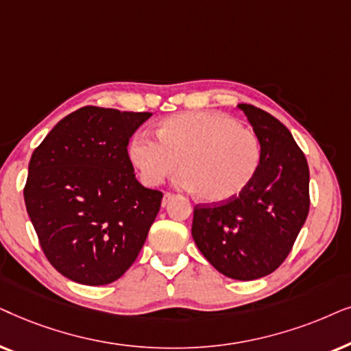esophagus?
<instances>
[{"label": "esophagus", "instance_id": "obj_1", "mask_svg": "<svg viewBox=\"0 0 351 351\" xmlns=\"http://www.w3.org/2000/svg\"><path fill=\"white\" fill-rule=\"evenodd\" d=\"M173 197H175V194H171V193H165V195H163V199H162V207H165V205L170 204Z\"/></svg>", "mask_w": 351, "mask_h": 351}]
</instances>
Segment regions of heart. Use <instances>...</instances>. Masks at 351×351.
I'll use <instances>...</instances> for the list:
<instances>
[{"mask_svg": "<svg viewBox=\"0 0 351 351\" xmlns=\"http://www.w3.org/2000/svg\"><path fill=\"white\" fill-rule=\"evenodd\" d=\"M157 138L134 134L128 157L144 184L157 186L180 168L176 183L207 204H223L244 193L261 162L252 130L218 112H184L157 127Z\"/></svg>", "mask_w": 351, "mask_h": 351, "instance_id": "heart-1", "label": "heart"}]
</instances>
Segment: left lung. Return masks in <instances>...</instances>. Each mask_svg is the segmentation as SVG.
Returning a JSON list of instances; mask_svg holds the SVG:
<instances>
[{
    "label": "left lung",
    "instance_id": "8db88e82",
    "mask_svg": "<svg viewBox=\"0 0 351 351\" xmlns=\"http://www.w3.org/2000/svg\"><path fill=\"white\" fill-rule=\"evenodd\" d=\"M261 146L244 193L195 205L193 237L215 269L237 281L268 276L286 260L310 210V170L292 133L268 112L239 104Z\"/></svg>",
    "mask_w": 351,
    "mask_h": 351
}]
</instances>
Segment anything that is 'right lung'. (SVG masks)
Here are the masks:
<instances>
[{"mask_svg": "<svg viewBox=\"0 0 351 351\" xmlns=\"http://www.w3.org/2000/svg\"><path fill=\"white\" fill-rule=\"evenodd\" d=\"M151 115L85 106L32 154L27 213L46 258L70 281H117L146 242L163 194L136 180L127 147Z\"/></svg>", "mask_w": 351, "mask_h": 351, "instance_id": "1", "label": "right lung"}]
</instances>
